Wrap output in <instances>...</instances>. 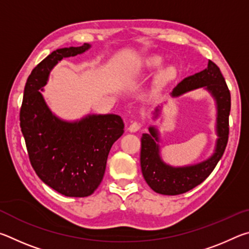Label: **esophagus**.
Segmentation results:
<instances>
[{"mask_svg":"<svg viewBox=\"0 0 249 249\" xmlns=\"http://www.w3.org/2000/svg\"><path fill=\"white\" fill-rule=\"evenodd\" d=\"M140 128H141V123H138V122H132L130 125L128 126V130L132 133L137 132Z\"/></svg>","mask_w":249,"mask_h":249,"instance_id":"34e87169","label":"esophagus"}]
</instances>
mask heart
I'll use <instances>...</instances> for the list:
<instances>
[{"instance_id":"b5f03b06","label":"heart","mask_w":249,"mask_h":249,"mask_svg":"<svg viewBox=\"0 0 249 249\" xmlns=\"http://www.w3.org/2000/svg\"><path fill=\"white\" fill-rule=\"evenodd\" d=\"M153 64L154 65H159L160 64V59L159 58H155L153 60Z\"/></svg>"}]
</instances>
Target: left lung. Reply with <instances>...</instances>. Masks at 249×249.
Returning <instances> with one entry per match:
<instances>
[{"label": "left lung", "mask_w": 249, "mask_h": 249, "mask_svg": "<svg viewBox=\"0 0 249 249\" xmlns=\"http://www.w3.org/2000/svg\"><path fill=\"white\" fill-rule=\"evenodd\" d=\"M204 88L216 101L217 141L214 154L196 165L171 167L160 158L158 132L149 127V134H142L141 149V167L147 184L155 192L166 196H177L191 190L203 182L214 170L222 158L229 142V116L231 112V93L221 70L209 60L208 68L183 79L174 91L172 96H180L192 90ZM159 108L156 109L158 112Z\"/></svg>", "instance_id": "8db88e82"}]
</instances>
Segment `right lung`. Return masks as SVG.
I'll return each mask as SVG.
<instances>
[{
	"mask_svg": "<svg viewBox=\"0 0 249 249\" xmlns=\"http://www.w3.org/2000/svg\"><path fill=\"white\" fill-rule=\"evenodd\" d=\"M89 48L83 44L57 49L39 62L25 84L19 112L32 167L44 183L66 196H88L98 189L111 147L124 133V122L115 114L88 115L72 123L58 119L40 93L58 61Z\"/></svg>",
	"mask_w": 249,
	"mask_h": 249,
	"instance_id": "1",
	"label": "right lung"
}]
</instances>
